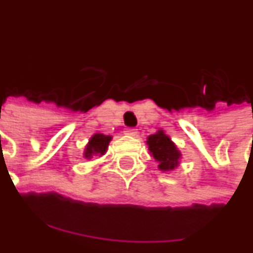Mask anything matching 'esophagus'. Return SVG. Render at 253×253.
Returning <instances> with one entry per match:
<instances>
[{
  "label": "esophagus",
  "instance_id": "1",
  "mask_svg": "<svg viewBox=\"0 0 253 253\" xmlns=\"http://www.w3.org/2000/svg\"><path fill=\"white\" fill-rule=\"evenodd\" d=\"M125 134L130 135V136H136V135H138V130H136V128H127V130L125 131Z\"/></svg>",
  "mask_w": 253,
  "mask_h": 253
}]
</instances>
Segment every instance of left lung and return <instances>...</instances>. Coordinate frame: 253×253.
I'll use <instances>...</instances> for the list:
<instances>
[{
    "instance_id": "left-lung-1",
    "label": "left lung",
    "mask_w": 253,
    "mask_h": 253,
    "mask_svg": "<svg viewBox=\"0 0 253 253\" xmlns=\"http://www.w3.org/2000/svg\"><path fill=\"white\" fill-rule=\"evenodd\" d=\"M146 143L150 155L158 162V169L161 171H173L180 165L182 152L163 130H158L155 134L147 136Z\"/></svg>"
}]
</instances>
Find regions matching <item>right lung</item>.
<instances>
[{
	"instance_id": "right-lung-1",
	"label": "right lung",
	"mask_w": 253,
	"mask_h": 253,
	"mask_svg": "<svg viewBox=\"0 0 253 253\" xmlns=\"http://www.w3.org/2000/svg\"><path fill=\"white\" fill-rule=\"evenodd\" d=\"M113 139L111 135H105L102 132H95L91 138L88 139L84 151V159H91L92 157H102L105 155L109 147V143Z\"/></svg>"
}]
</instances>
